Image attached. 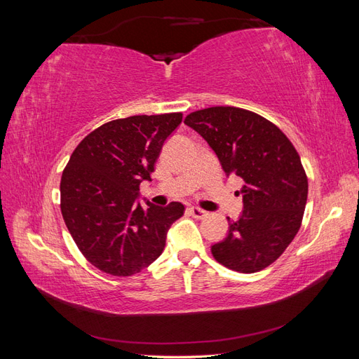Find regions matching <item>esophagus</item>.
Returning <instances> with one entry per match:
<instances>
[{
	"label": "esophagus",
	"mask_w": 359,
	"mask_h": 359,
	"mask_svg": "<svg viewBox=\"0 0 359 359\" xmlns=\"http://www.w3.org/2000/svg\"><path fill=\"white\" fill-rule=\"evenodd\" d=\"M189 212H190V215L194 217V219H205V217L208 215V212H206L202 208H199V206H190Z\"/></svg>",
	"instance_id": "esophagus-1"
}]
</instances>
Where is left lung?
Returning a JSON list of instances; mask_svg holds the SVG:
<instances>
[{
  "label": "left lung",
  "instance_id": "8db88e82",
  "mask_svg": "<svg viewBox=\"0 0 359 359\" xmlns=\"http://www.w3.org/2000/svg\"><path fill=\"white\" fill-rule=\"evenodd\" d=\"M208 142L226 175L240 177L244 210L211 247L217 262L252 274L283 255L298 233L309 181L299 154L281 130L252 111L214 106L184 119Z\"/></svg>",
  "mask_w": 359,
  "mask_h": 359
}]
</instances>
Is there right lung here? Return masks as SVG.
<instances>
[{
	"instance_id": "right-lung-1",
	"label": "right lung",
	"mask_w": 359,
	"mask_h": 359,
	"mask_svg": "<svg viewBox=\"0 0 359 359\" xmlns=\"http://www.w3.org/2000/svg\"><path fill=\"white\" fill-rule=\"evenodd\" d=\"M181 121V112L114 119L73 151L60 186L62 219L81 253L103 273L128 277L153 264L184 214L180 202L145 208L136 201Z\"/></svg>"
}]
</instances>
